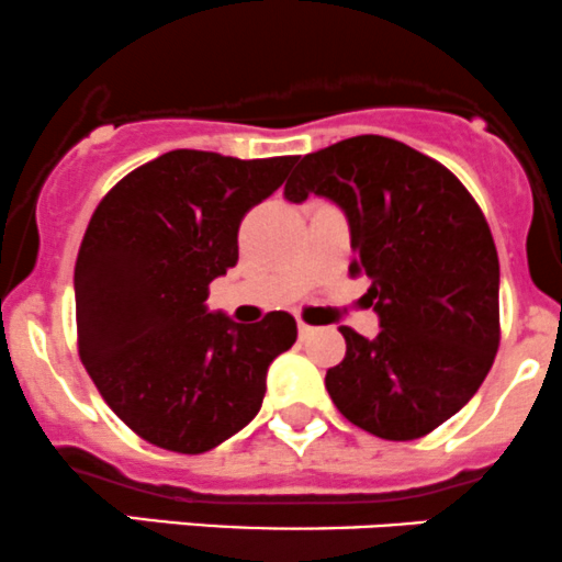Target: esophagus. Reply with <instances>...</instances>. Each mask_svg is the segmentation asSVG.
<instances>
[{
  "label": "esophagus",
  "mask_w": 562,
  "mask_h": 562,
  "mask_svg": "<svg viewBox=\"0 0 562 562\" xmlns=\"http://www.w3.org/2000/svg\"><path fill=\"white\" fill-rule=\"evenodd\" d=\"M297 333H300V338H308L311 333H314V327L308 325V322H303V319H297Z\"/></svg>",
  "instance_id": "esophagus-1"
}]
</instances>
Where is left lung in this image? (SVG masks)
I'll use <instances>...</instances> for the list:
<instances>
[{"instance_id":"obj_1","label":"left lung","mask_w":562,"mask_h":562,"mask_svg":"<svg viewBox=\"0 0 562 562\" xmlns=\"http://www.w3.org/2000/svg\"><path fill=\"white\" fill-rule=\"evenodd\" d=\"M341 204L349 276L382 330L341 327L347 355L327 369L338 413L382 440H418L475 396L499 347V262L468 188L440 160L387 136H352L300 158L283 186Z\"/></svg>"}]
</instances>
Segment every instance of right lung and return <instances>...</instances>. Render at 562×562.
<instances>
[{"mask_svg":"<svg viewBox=\"0 0 562 562\" xmlns=\"http://www.w3.org/2000/svg\"><path fill=\"white\" fill-rule=\"evenodd\" d=\"M292 164L171 149L94 207L74 276L81 363L116 418L164 451L204 453L237 435L297 338L286 311L237 325L204 305L237 265L246 213Z\"/></svg>","mask_w":562,"mask_h":562,"instance_id":"1","label":"right lung"}]
</instances>
